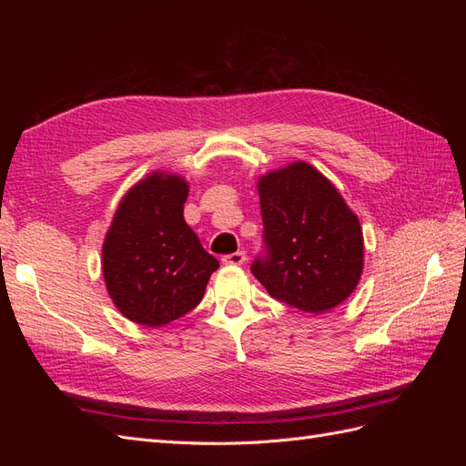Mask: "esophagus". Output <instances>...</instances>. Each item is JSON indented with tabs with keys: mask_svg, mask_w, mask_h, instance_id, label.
<instances>
[{
	"mask_svg": "<svg viewBox=\"0 0 466 466\" xmlns=\"http://www.w3.org/2000/svg\"><path fill=\"white\" fill-rule=\"evenodd\" d=\"M245 260H247L245 250L231 252V255H225V257L221 258L223 264H231V266H241V264H245Z\"/></svg>",
	"mask_w": 466,
	"mask_h": 466,
	"instance_id": "esophagus-1",
	"label": "esophagus"
}]
</instances>
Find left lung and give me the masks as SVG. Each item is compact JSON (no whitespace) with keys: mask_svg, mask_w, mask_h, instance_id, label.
<instances>
[{"mask_svg":"<svg viewBox=\"0 0 466 466\" xmlns=\"http://www.w3.org/2000/svg\"><path fill=\"white\" fill-rule=\"evenodd\" d=\"M262 252L250 272L274 299L322 313L356 289L363 268L360 221L317 168L293 163L258 182Z\"/></svg>","mask_w":466,"mask_h":466,"instance_id":"left-lung-1","label":"left lung"}]
</instances>
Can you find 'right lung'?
Returning <instances> with one entry per match:
<instances>
[{
    "label": "right lung",
    "mask_w": 466,
    "mask_h": 466,
    "mask_svg": "<svg viewBox=\"0 0 466 466\" xmlns=\"http://www.w3.org/2000/svg\"><path fill=\"white\" fill-rule=\"evenodd\" d=\"M187 196L180 177L149 175L124 196L105 238L106 289L118 311L144 327L192 311L219 268L182 216Z\"/></svg>",
    "instance_id": "add662e5"
}]
</instances>
